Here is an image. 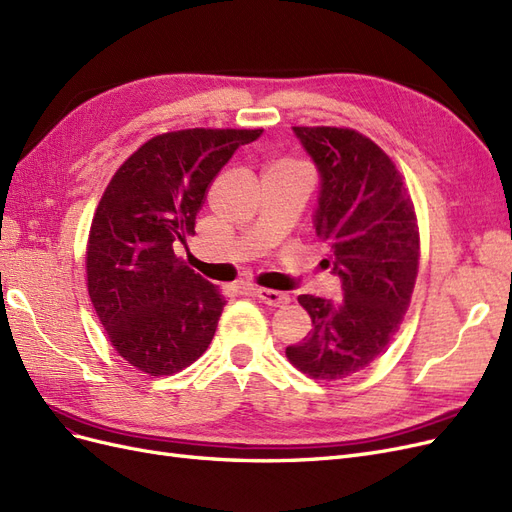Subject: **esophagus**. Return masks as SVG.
<instances>
[{
    "mask_svg": "<svg viewBox=\"0 0 512 512\" xmlns=\"http://www.w3.org/2000/svg\"><path fill=\"white\" fill-rule=\"evenodd\" d=\"M254 292H256V297H258L262 303H267V305H271V307H284V305L290 301V297H288L286 292L273 290V288H256Z\"/></svg>",
    "mask_w": 512,
    "mask_h": 512,
    "instance_id": "esophagus-1",
    "label": "esophagus"
}]
</instances>
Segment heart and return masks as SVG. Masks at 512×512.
<instances>
[{
  "label": "heart",
  "instance_id": "1",
  "mask_svg": "<svg viewBox=\"0 0 512 512\" xmlns=\"http://www.w3.org/2000/svg\"><path fill=\"white\" fill-rule=\"evenodd\" d=\"M269 168H282V170H299V173H305L303 166H301V164H297V162H292V160H280V162H275V164H273V166H269Z\"/></svg>",
  "mask_w": 512,
  "mask_h": 512
}]
</instances>
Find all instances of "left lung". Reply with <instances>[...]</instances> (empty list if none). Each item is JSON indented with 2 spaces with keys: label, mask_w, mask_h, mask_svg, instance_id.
<instances>
[{
  "label": "left lung",
  "mask_w": 512,
  "mask_h": 512,
  "mask_svg": "<svg viewBox=\"0 0 512 512\" xmlns=\"http://www.w3.org/2000/svg\"><path fill=\"white\" fill-rule=\"evenodd\" d=\"M322 177L316 235L331 247L344 299L301 294L312 318L288 361L314 380H342L389 346L408 312L421 258L414 203L395 162L352 128L294 126Z\"/></svg>",
  "instance_id": "left-lung-1"
}]
</instances>
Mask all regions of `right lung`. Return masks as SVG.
I'll use <instances>...</instances> for the list:
<instances>
[{
  "instance_id": "obj_1",
  "label": "right lung",
  "mask_w": 512,
  "mask_h": 512,
  "mask_svg": "<svg viewBox=\"0 0 512 512\" xmlns=\"http://www.w3.org/2000/svg\"><path fill=\"white\" fill-rule=\"evenodd\" d=\"M260 134L164 132L138 147L106 185L87 239V290L108 342L143 374H177L211 344L226 299L175 247L194 235L222 166Z\"/></svg>"
}]
</instances>
